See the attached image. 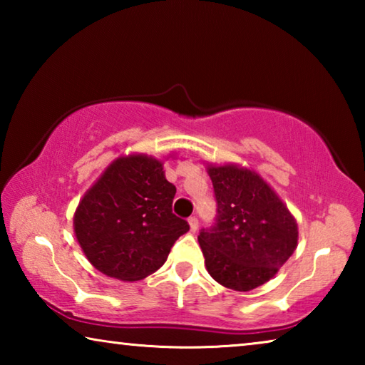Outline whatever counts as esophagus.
I'll return each mask as SVG.
<instances>
[{
    "label": "esophagus",
    "mask_w": 365,
    "mask_h": 365,
    "mask_svg": "<svg viewBox=\"0 0 365 365\" xmlns=\"http://www.w3.org/2000/svg\"><path fill=\"white\" fill-rule=\"evenodd\" d=\"M188 224H190V230L191 232H196L197 230V225H200V220H197V217H190L188 219Z\"/></svg>",
    "instance_id": "obj_1"
}]
</instances>
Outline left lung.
Masks as SVG:
<instances>
[{
    "instance_id": "obj_1",
    "label": "left lung",
    "mask_w": 365,
    "mask_h": 365,
    "mask_svg": "<svg viewBox=\"0 0 365 365\" xmlns=\"http://www.w3.org/2000/svg\"><path fill=\"white\" fill-rule=\"evenodd\" d=\"M217 215L197 242L215 282L250 292L274 277L298 243V225L280 197L255 172L209 168Z\"/></svg>"
}]
</instances>
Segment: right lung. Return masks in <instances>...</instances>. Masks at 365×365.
Instances as JSON below:
<instances>
[{
	"instance_id": "1",
	"label": "right lung",
	"mask_w": 365,
	"mask_h": 365,
	"mask_svg": "<svg viewBox=\"0 0 365 365\" xmlns=\"http://www.w3.org/2000/svg\"><path fill=\"white\" fill-rule=\"evenodd\" d=\"M175 191L156 159L137 154L110 164L73 217L88 261L123 282L156 272L178 237L190 230L188 222L172 212Z\"/></svg>"
}]
</instances>
